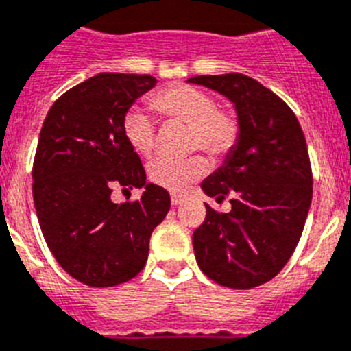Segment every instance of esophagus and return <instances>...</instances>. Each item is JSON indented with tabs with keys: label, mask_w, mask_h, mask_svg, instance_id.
Wrapping results in <instances>:
<instances>
[{
	"label": "esophagus",
	"mask_w": 351,
	"mask_h": 351,
	"mask_svg": "<svg viewBox=\"0 0 351 351\" xmlns=\"http://www.w3.org/2000/svg\"><path fill=\"white\" fill-rule=\"evenodd\" d=\"M184 201H185V197L182 196V194H171V205H173V206L182 205Z\"/></svg>",
	"instance_id": "esophagus-1"
}]
</instances>
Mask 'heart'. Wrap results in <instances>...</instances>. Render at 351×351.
<instances>
[{
    "instance_id": "obj_1",
    "label": "heart",
    "mask_w": 351,
    "mask_h": 351,
    "mask_svg": "<svg viewBox=\"0 0 351 351\" xmlns=\"http://www.w3.org/2000/svg\"><path fill=\"white\" fill-rule=\"evenodd\" d=\"M152 106L167 120L189 123L187 146L201 148L212 157H224L233 150L240 134L239 120L233 112L217 108L212 93L191 84H175L158 91ZM123 136L134 152L150 155L155 146V123L139 109L125 114ZM206 171L203 155L187 157H157L148 164V178L158 187L173 193L184 191L191 182L201 178Z\"/></svg>"
}]
</instances>
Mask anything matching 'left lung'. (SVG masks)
<instances>
[{
	"instance_id": "1",
	"label": "left lung",
	"mask_w": 351,
	"mask_h": 351,
	"mask_svg": "<svg viewBox=\"0 0 351 351\" xmlns=\"http://www.w3.org/2000/svg\"><path fill=\"white\" fill-rule=\"evenodd\" d=\"M201 84L233 102L240 134L222 166L201 189L231 210L206 206L193 234L196 261L206 277L233 289L268 282L293 254L311 199L313 175L304 132L279 97L243 74L196 75Z\"/></svg>"
}]
</instances>
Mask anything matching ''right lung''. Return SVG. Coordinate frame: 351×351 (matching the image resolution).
<instances>
[{
	"instance_id": "add662e5",
	"label": "right lung",
	"mask_w": 351,
	"mask_h": 351,
	"mask_svg": "<svg viewBox=\"0 0 351 351\" xmlns=\"http://www.w3.org/2000/svg\"><path fill=\"white\" fill-rule=\"evenodd\" d=\"M152 75L102 72L65 91L49 109L33 162V201L47 247L69 276L93 288L130 281L148 260L150 237L169 212L166 189L146 182L123 136ZM143 188L112 204V188Z\"/></svg>"
}]
</instances>
